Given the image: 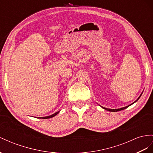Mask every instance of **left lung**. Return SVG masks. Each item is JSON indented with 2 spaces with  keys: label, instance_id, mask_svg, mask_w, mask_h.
Returning <instances> with one entry per match:
<instances>
[{
  "label": "left lung",
  "instance_id": "1",
  "mask_svg": "<svg viewBox=\"0 0 153 153\" xmlns=\"http://www.w3.org/2000/svg\"><path fill=\"white\" fill-rule=\"evenodd\" d=\"M142 93L141 94H140V96H139L138 98L136 100V101H135L134 103H132V104H131V105H128V106H127V107H123V108H117V109H110V108H105V107H102V108H103L104 109H105V110H107V111H111V112H117V111H122V110H123V109L127 108V107H128L129 106H131V105H132L133 103H134L135 102H136V101L139 100V98H140V97H141V96H142Z\"/></svg>",
  "mask_w": 153,
  "mask_h": 153
}]
</instances>
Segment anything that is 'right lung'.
Listing matches in <instances>:
<instances>
[{"instance_id":"obj_1","label":"right lung","mask_w":153,"mask_h":153,"mask_svg":"<svg viewBox=\"0 0 153 153\" xmlns=\"http://www.w3.org/2000/svg\"><path fill=\"white\" fill-rule=\"evenodd\" d=\"M59 112V111H58V112H56V113H54V114H52V115H50V116H45V117H39L38 118H42V119H48V118H51V117H54L55 116H56L58 113Z\"/></svg>"}]
</instances>
